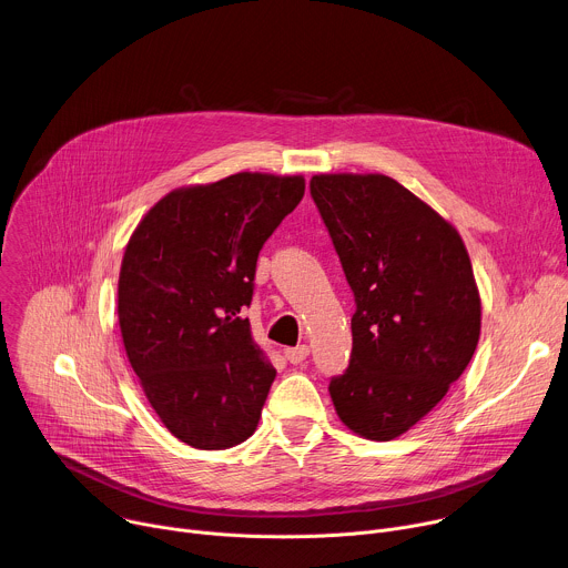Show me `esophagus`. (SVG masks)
Segmentation results:
<instances>
[{
    "label": "esophagus",
    "instance_id": "34e87169",
    "mask_svg": "<svg viewBox=\"0 0 568 568\" xmlns=\"http://www.w3.org/2000/svg\"><path fill=\"white\" fill-rule=\"evenodd\" d=\"M310 355V346H296V348H285V359L290 364H301Z\"/></svg>",
    "mask_w": 568,
    "mask_h": 568
}]
</instances>
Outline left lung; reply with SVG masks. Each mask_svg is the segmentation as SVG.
<instances>
[{
    "instance_id": "8db88e82",
    "label": "left lung",
    "mask_w": 568,
    "mask_h": 568,
    "mask_svg": "<svg viewBox=\"0 0 568 568\" xmlns=\"http://www.w3.org/2000/svg\"><path fill=\"white\" fill-rule=\"evenodd\" d=\"M312 200L355 294L353 355L331 382L339 420L366 440L418 425L467 368L480 296L456 226L379 173H321Z\"/></svg>"
}]
</instances>
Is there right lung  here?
<instances>
[{"label": "right lung", "instance_id": "obj_1", "mask_svg": "<svg viewBox=\"0 0 568 568\" xmlns=\"http://www.w3.org/2000/svg\"><path fill=\"white\" fill-rule=\"evenodd\" d=\"M305 193L303 175L235 173L180 186L132 231L119 272L123 348L150 407L195 449L247 440L276 371L250 318L258 252Z\"/></svg>", "mask_w": 568, "mask_h": 568}]
</instances>
